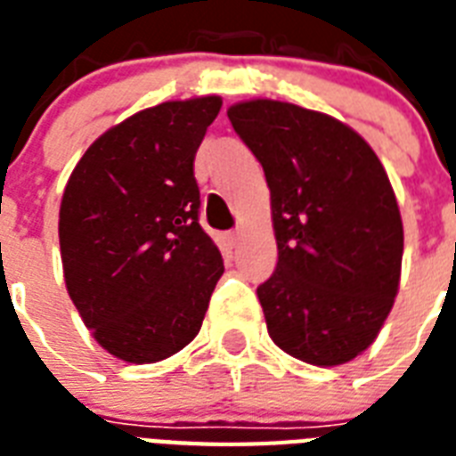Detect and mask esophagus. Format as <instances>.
Returning a JSON list of instances; mask_svg holds the SVG:
<instances>
[{"label": "esophagus", "mask_w": 456, "mask_h": 456, "mask_svg": "<svg viewBox=\"0 0 456 456\" xmlns=\"http://www.w3.org/2000/svg\"><path fill=\"white\" fill-rule=\"evenodd\" d=\"M227 239L232 246H239V241H241V232H239V229H236V232H229Z\"/></svg>", "instance_id": "34e87169"}]
</instances>
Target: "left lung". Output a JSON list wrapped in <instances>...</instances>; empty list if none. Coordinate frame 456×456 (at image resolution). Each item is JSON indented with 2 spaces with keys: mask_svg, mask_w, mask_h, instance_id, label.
<instances>
[{
  "mask_svg": "<svg viewBox=\"0 0 456 456\" xmlns=\"http://www.w3.org/2000/svg\"><path fill=\"white\" fill-rule=\"evenodd\" d=\"M227 116L270 186L279 260L257 286L270 338L307 364H346L374 343L400 286L388 175L353 127L317 110L256 99Z\"/></svg>",
  "mask_w": 456,
  "mask_h": 456,
  "instance_id": "obj_1",
  "label": "left lung"
}]
</instances>
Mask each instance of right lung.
Returning <instances> with one entry per match:
<instances>
[{"label":"right lung","instance_id":"right-lung-1","mask_svg":"<svg viewBox=\"0 0 456 456\" xmlns=\"http://www.w3.org/2000/svg\"><path fill=\"white\" fill-rule=\"evenodd\" d=\"M220 96L139 110L89 146L59 213L63 277L96 343L130 364L189 346L224 272L199 224L193 158Z\"/></svg>","mask_w":456,"mask_h":456}]
</instances>
